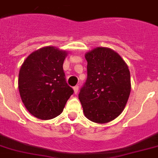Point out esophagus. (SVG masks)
Listing matches in <instances>:
<instances>
[{"label": "esophagus", "instance_id": "obj_1", "mask_svg": "<svg viewBox=\"0 0 158 158\" xmlns=\"http://www.w3.org/2000/svg\"><path fill=\"white\" fill-rule=\"evenodd\" d=\"M73 91H74V94H77L78 93V91H79V86L78 85H76L73 87Z\"/></svg>", "mask_w": 158, "mask_h": 158}]
</instances>
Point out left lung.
<instances>
[{
	"instance_id": "left-lung-1",
	"label": "left lung",
	"mask_w": 158,
	"mask_h": 158,
	"mask_svg": "<svg viewBox=\"0 0 158 158\" xmlns=\"http://www.w3.org/2000/svg\"><path fill=\"white\" fill-rule=\"evenodd\" d=\"M87 79L79 99L84 114L95 123L113 121L123 111L131 93L127 64L114 50L96 48L85 54Z\"/></svg>"
}]
</instances>
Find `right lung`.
Masks as SVG:
<instances>
[{
    "instance_id": "right-lung-1",
    "label": "right lung",
    "mask_w": 158,
    "mask_h": 158,
    "mask_svg": "<svg viewBox=\"0 0 158 158\" xmlns=\"http://www.w3.org/2000/svg\"><path fill=\"white\" fill-rule=\"evenodd\" d=\"M66 51L44 47L26 58L20 69L18 89L31 115L50 120L62 113L73 89L65 79L63 64Z\"/></svg>"
}]
</instances>
